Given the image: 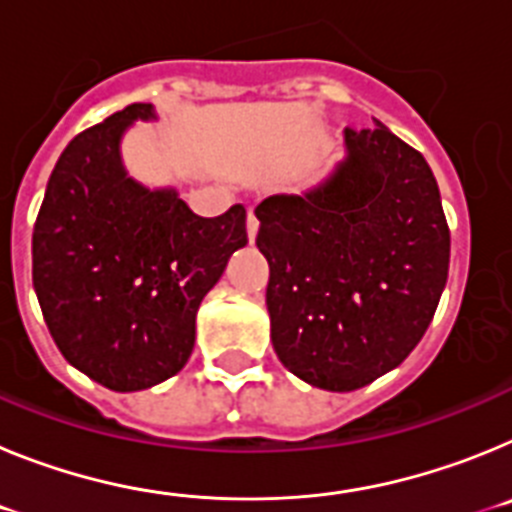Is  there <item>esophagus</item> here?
<instances>
[{"instance_id":"obj_1","label":"esophagus","mask_w":512,"mask_h":512,"mask_svg":"<svg viewBox=\"0 0 512 512\" xmlns=\"http://www.w3.org/2000/svg\"><path fill=\"white\" fill-rule=\"evenodd\" d=\"M246 233H248V241H256V233H259V220H256V215H253V210H248V217H246Z\"/></svg>"}]
</instances>
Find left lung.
Segmentation results:
<instances>
[{"label": "left lung", "instance_id": "left-lung-1", "mask_svg": "<svg viewBox=\"0 0 512 512\" xmlns=\"http://www.w3.org/2000/svg\"><path fill=\"white\" fill-rule=\"evenodd\" d=\"M271 343L312 387L351 392L418 346L449 277L451 233L425 158L382 122L346 128L320 187L256 207Z\"/></svg>", "mask_w": 512, "mask_h": 512}]
</instances>
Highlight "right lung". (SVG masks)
Here are the masks:
<instances>
[{
  "label": "right lung",
  "mask_w": 512,
  "mask_h": 512,
  "mask_svg": "<svg viewBox=\"0 0 512 512\" xmlns=\"http://www.w3.org/2000/svg\"><path fill=\"white\" fill-rule=\"evenodd\" d=\"M151 104H128L71 140L33 230V284L63 359L115 392L182 372L200 302L248 243L246 207L194 215L174 189H146L120 138Z\"/></svg>",
  "instance_id": "right-lung-1"
}]
</instances>
